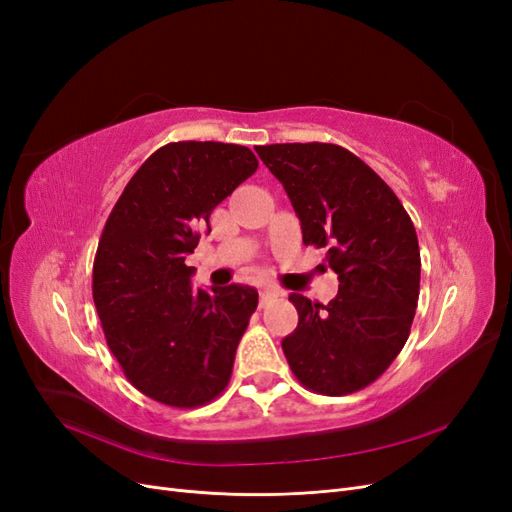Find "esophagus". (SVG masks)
<instances>
[{
    "instance_id": "1",
    "label": "esophagus",
    "mask_w": 512,
    "mask_h": 512,
    "mask_svg": "<svg viewBox=\"0 0 512 512\" xmlns=\"http://www.w3.org/2000/svg\"><path fill=\"white\" fill-rule=\"evenodd\" d=\"M275 297H277L275 290H271V288H262V290H260V299H258V303H260V307H265V305H267V303H271Z\"/></svg>"
}]
</instances>
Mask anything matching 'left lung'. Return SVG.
Returning <instances> with one entry per match:
<instances>
[{"label": "left lung", "instance_id": "left-lung-1", "mask_svg": "<svg viewBox=\"0 0 512 512\" xmlns=\"http://www.w3.org/2000/svg\"><path fill=\"white\" fill-rule=\"evenodd\" d=\"M284 185L303 243L327 247L339 290L329 305L290 294L299 324L282 348L305 389L342 397L378 380L404 348L421 286L416 230L395 192L348 149L262 145Z\"/></svg>", "mask_w": 512, "mask_h": 512}]
</instances>
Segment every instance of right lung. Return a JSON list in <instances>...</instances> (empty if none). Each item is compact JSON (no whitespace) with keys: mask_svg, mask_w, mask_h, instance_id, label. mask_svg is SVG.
Masks as SVG:
<instances>
[{"mask_svg":"<svg viewBox=\"0 0 512 512\" xmlns=\"http://www.w3.org/2000/svg\"><path fill=\"white\" fill-rule=\"evenodd\" d=\"M256 168L241 145L168 143L136 170L104 224L91 290L106 344L132 386L160 404L205 406L230 380L258 292L194 290L185 258L211 211Z\"/></svg>","mask_w":512,"mask_h":512,"instance_id":"1","label":"right lung"}]
</instances>
